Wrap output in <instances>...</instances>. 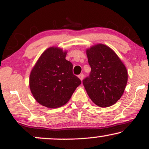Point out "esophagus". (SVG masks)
I'll return each mask as SVG.
<instances>
[{
	"label": "esophagus",
	"mask_w": 149,
	"mask_h": 149,
	"mask_svg": "<svg viewBox=\"0 0 149 149\" xmlns=\"http://www.w3.org/2000/svg\"><path fill=\"white\" fill-rule=\"evenodd\" d=\"M79 78L80 79L81 81H83V78H84V75H83V74H81L79 75Z\"/></svg>",
	"instance_id": "34e87169"
}]
</instances>
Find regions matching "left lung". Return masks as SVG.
<instances>
[{
  "label": "left lung",
  "mask_w": 149,
  "mask_h": 149,
  "mask_svg": "<svg viewBox=\"0 0 149 149\" xmlns=\"http://www.w3.org/2000/svg\"><path fill=\"white\" fill-rule=\"evenodd\" d=\"M91 70L83 81L94 104L106 108L115 104L123 95L127 82L126 67L117 54L106 45L98 43L86 49Z\"/></svg>",
  "instance_id": "obj_1"
}]
</instances>
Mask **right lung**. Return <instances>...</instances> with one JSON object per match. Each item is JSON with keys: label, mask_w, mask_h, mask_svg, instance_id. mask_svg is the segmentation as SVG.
Here are the masks:
<instances>
[{"label": "right lung", "mask_w": 149, "mask_h": 149, "mask_svg": "<svg viewBox=\"0 0 149 149\" xmlns=\"http://www.w3.org/2000/svg\"><path fill=\"white\" fill-rule=\"evenodd\" d=\"M66 50L50 47L42 52L30 72V91L38 103L49 109L66 104L81 83L73 74L72 64L66 60Z\"/></svg>", "instance_id": "obj_1"}]
</instances>
